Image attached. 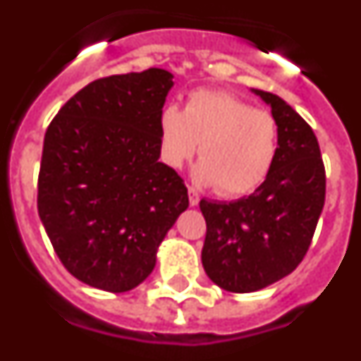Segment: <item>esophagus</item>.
<instances>
[{
  "label": "esophagus",
  "instance_id": "34e87169",
  "mask_svg": "<svg viewBox=\"0 0 361 361\" xmlns=\"http://www.w3.org/2000/svg\"><path fill=\"white\" fill-rule=\"evenodd\" d=\"M188 195H190V204H191V206H199L200 195H199V193H197L195 190H193V188H188Z\"/></svg>",
  "mask_w": 361,
  "mask_h": 361
}]
</instances>
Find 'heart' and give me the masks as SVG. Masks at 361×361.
<instances>
[{
    "label": "heart",
    "instance_id": "obj_1",
    "mask_svg": "<svg viewBox=\"0 0 361 361\" xmlns=\"http://www.w3.org/2000/svg\"><path fill=\"white\" fill-rule=\"evenodd\" d=\"M159 126L166 164L180 168L199 149L202 161L195 166L193 178L202 186H216L220 195H247L275 166L276 119L228 92H193L184 110L166 104Z\"/></svg>",
    "mask_w": 361,
    "mask_h": 361
}]
</instances>
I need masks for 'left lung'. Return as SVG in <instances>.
<instances>
[{
	"mask_svg": "<svg viewBox=\"0 0 361 361\" xmlns=\"http://www.w3.org/2000/svg\"><path fill=\"white\" fill-rule=\"evenodd\" d=\"M279 123L271 173L250 197L200 200L206 219L202 266L219 288L255 293L296 269L311 245L325 202V170L317 135L282 97L251 88Z\"/></svg>",
	"mask_w": 361,
	"mask_h": 361,
	"instance_id": "left-lung-1",
	"label": "left lung"
}]
</instances>
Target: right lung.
Here are the masks:
<instances>
[{
  "label": "right lung",
  "instance_id": "obj_1",
  "mask_svg": "<svg viewBox=\"0 0 361 361\" xmlns=\"http://www.w3.org/2000/svg\"><path fill=\"white\" fill-rule=\"evenodd\" d=\"M171 86L162 68L97 79L44 133L39 219L63 266L92 288L124 293L145 282L190 204L183 178L159 162Z\"/></svg>",
  "mask_w": 361,
  "mask_h": 361
}]
</instances>
